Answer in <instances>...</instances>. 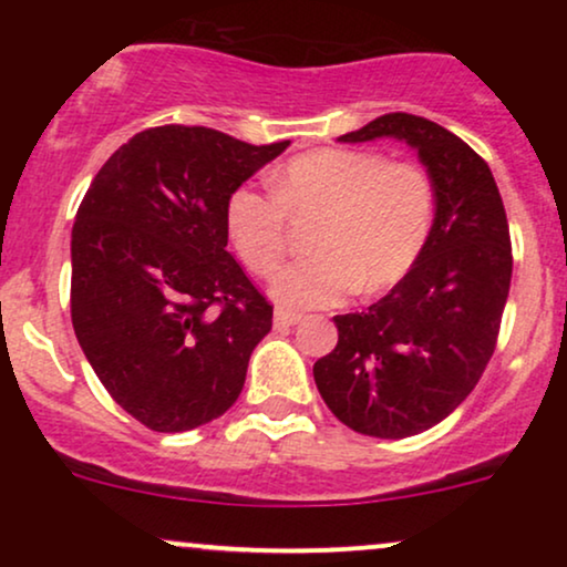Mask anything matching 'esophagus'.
Masks as SVG:
<instances>
[{
	"mask_svg": "<svg viewBox=\"0 0 567 567\" xmlns=\"http://www.w3.org/2000/svg\"><path fill=\"white\" fill-rule=\"evenodd\" d=\"M301 322V315L298 311H290V309H277L275 311V328L277 330H285V328H292V324Z\"/></svg>",
	"mask_w": 567,
	"mask_h": 567,
	"instance_id": "1",
	"label": "esophagus"
}]
</instances>
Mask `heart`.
Masks as SVG:
<instances>
[{"mask_svg":"<svg viewBox=\"0 0 567 567\" xmlns=\"http://www.w3.org/2000/svg\"><path fill=\"white\" fill-rule=\"evenodd\" d=\"M437 210L434 178L419 162L365 148H317L271 173V194L234 188L226 234L243 264L269 277L290 216H320L315 256L277 271L271 296L290 309L333 306L351 290L392 288L419 261Z\"/></svg>","mask_w":567,"mask_h":567,"instance_id":"1","label":"heart"}]
</instances>
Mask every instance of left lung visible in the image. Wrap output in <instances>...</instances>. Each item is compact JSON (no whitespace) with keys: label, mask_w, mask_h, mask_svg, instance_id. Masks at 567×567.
I'll use <instances>...</instances> for the list:
<instances>
[{"label":"left lung","mask_w":567,"mask_h":567,"mask_svg":"<svg viewBox=\"0 0 567 567\" xmlns=\"http://www.w3.org/2000/svg\"><path fill=\"white\" fill-rule=\"evenodd\" d=\"M405 141L437 188L419 261L381 301L333 317L338 343L315 362L324 405L368 437L402 440L453 413L491 362L512 282L504 202L487 162L415 114H383L343 143Z\"/></svg>","instance_id":"1"}]
</instances>
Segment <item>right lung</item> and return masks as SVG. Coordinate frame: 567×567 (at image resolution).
<instances>
[{
  "label": "right lung",
  "mask_w": 567,
  "mask_h": 567,
  "mask_svg": "<svg viewBox=\"0 0 567 567\" xmlns=\"http://www.w3.org/2000/svg\"><path fill=\"white\" fill-rule=\"evenodd\" d=\"M288 146L148 127L84 194L71 229V322L116 405L154 432L207 424L243 392L271 303L226 250V199Z\"/></svg>",
  "instance_id": "obj_1"
}]
</instances>
